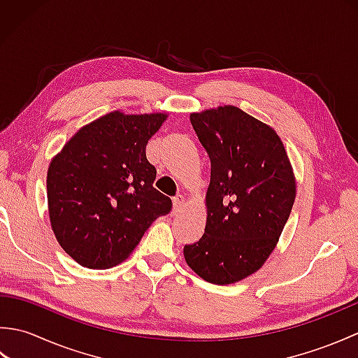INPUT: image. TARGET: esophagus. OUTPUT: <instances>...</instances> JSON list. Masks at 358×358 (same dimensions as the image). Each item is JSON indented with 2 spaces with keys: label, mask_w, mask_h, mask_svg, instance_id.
Wrapping results in <instances>:
<instances>
[{
  "label": "esophagus",
  "mask_w": 358,
  "mask_h": 358,
  "mask_svg": "<svg viewBox=\"0 0 358 358\" xmlns=\"http://www.w3.org/2000/svg\"><path fill=\"white\" fill-rule=\"evenodd\" d=\"M185 206V196L183 195H177L173 199V214L177 215L181 212V209H183Z\"/></svg>",
  "instance_id": "34e87169"
}]
</instances>
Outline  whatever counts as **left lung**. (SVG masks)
I'll return each instance as SVG.
<instances>
[{
  "instance_id": "1",
  "label": "left lung",
  "mask_w": 358,
  "mask_h": 358,
  "mask_svg": "<svg viewBox=\"0 0 358 358\" xmlns=\"http://www.w3.org/2000/svg\"><path fill=\"white\" fill-rule=\"evenodd\" d=\"M210 158L203 237L185 246L186 263L214 285H231L262 268L295 200L287 154L273 129L234 106L192 113Z\"/></svg>"
}]
</instances>
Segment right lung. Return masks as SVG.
Instances as JSON below:
<instances>
[{"label": "right lung", "instance_id": "right-lung-1", "mask_svg": "<svg viewBox=\"0 0 358 358\" xmlns=\"http://www.w3.org/2000/svg\"><path fill=\"white\" fill-rule=\"evenodd\" d=\"M166 115L112 112L75 134L52 159L48 203L52 229L75 262L108 269L132 252L172 200L154 187L146 144Z\"/></svg>", "mask_w": 358, "mask_h": 358}]
</instances>
